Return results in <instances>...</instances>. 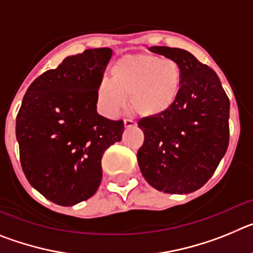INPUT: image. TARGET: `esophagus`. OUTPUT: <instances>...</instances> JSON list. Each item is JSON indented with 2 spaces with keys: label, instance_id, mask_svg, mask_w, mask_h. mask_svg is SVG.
<instances>
[{
  "label": "esophagus",
  "instance_id": "34e87169",
  "mask_svg": "<svg viewBox=\"0 0 253 253\" xmlns=\"http://www.w3.org/2000/svg\"><path fill=\"white\" fill-rule=\"evenodd\" d=\"M134 125H135V123H134L133 120L124 119V126H125V128H131V126H134Z\"/></svg>",
  "mask_w": 253,
  "mask_h": 253
}]
</instances>
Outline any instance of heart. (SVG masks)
Segmentation results:
<instances>
[{
	"label": "heart",
	"mask_w": 253,
	"mask_h": 253,
	"mask_svg": "<svg viewBox=\"0 0 253 253\" xmlns=\"http://www.w3.org/2000/svg\"><path fill=\"white\" fill-rule=\"evenodd\" d=\"M182 87V69L169 58L151 54L124 55L110 67V80L96 87V100L104 115L114 118L128 102L140 116L156 118L171 109Z\"/></svg>",
	"instance_id": "b5f03b06"
}]
</instances>
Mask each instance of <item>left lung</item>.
<instances>
[{"mask_svg":"<svg viewBox=\"0 0 253 253\" xmlns=\"http://www.w3.org/2000/svg\"><path fill=\"white\" fill-rule=\"evenodd\" d=\"M151 50L180 64L182 87L167 113L138 122L144 133L138 165L154 189L194 193L213 176L227 152L229 99L216 73L191 53L169 46Z\"/></svg>","mask_w":253,"mask_h":253,"instance_id":"obj_1","label":"left lung"}]
</instances>
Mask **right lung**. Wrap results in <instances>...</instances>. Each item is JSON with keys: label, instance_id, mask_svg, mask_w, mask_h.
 <instances>
[{"label": "right lung", "instance_id": "obj_1", "mask_svg": "<svg viewBox=\"0 0 253 253\" xmlns=\"http://www.w3.org/2000/svg\"><path fill=\"white\" fill-rule=\"evenodd\" d=\"M113 51L71 55L29 86L16 116L22 171L48 200L71 207L90 199L101 182V158L122 140L123 120L96 111V87Z\"/></svg>", "mask_w": 253, "mask_h": 253}]
</instances>
